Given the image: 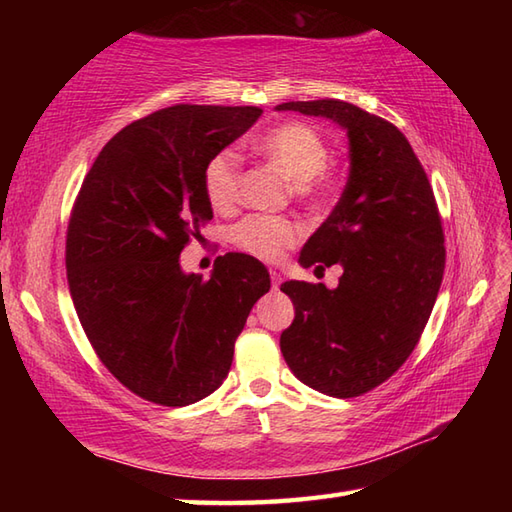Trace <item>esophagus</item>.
Listing matches in <instances>:
<instances>
[{"instance_id":"34e87169","label":"esophagus","mask_w":512,"mask_h":512,"mask_svg":"<svg viewBox=\"0 0 512 512\" xmlns=\"http://www.w3.org/2000/svg\"><path fill=\"white\" fill-rule=\"evenodd\" d=\"M270 279H273V288L275 290L281 286V281H284V277H281V273H277V270H270Z\"/></svg>"}]
</instances>
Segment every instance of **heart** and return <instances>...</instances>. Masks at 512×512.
Masks as SVG:
<instances>
[{
  "instance_id": "heart-1",
  "label": "heart",
  "mask_w": 512,
  "mask_h": 512,
  "mask_svg": "<svg viewBox=\"0 0 512 512\" xmlns=\"http://www.w3.org/2000/svg\"><path fill=\"white\" fill-rule=\"evenodd\" d=\"M255 151L275 165L288 180L297 184L299 193L308 195L328 167L330 149L317 129L306 123H286L270 129L255 140ZM242 160L233 149H222L206 162L204 193L215 211H231L239 198ZM301 228L279 215H248L233 226L231 242L244 253L277 262L284 250L295 246Z\"/></svg>"
}]
</instances>
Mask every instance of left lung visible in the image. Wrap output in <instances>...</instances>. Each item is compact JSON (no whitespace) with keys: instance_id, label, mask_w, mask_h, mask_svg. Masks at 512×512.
I'll return each mask as SVG.
<instances>
[{"instance_id":"8db88e82","label":"left lung","mask_w":512,"mask_h":512,"mask_svg":"<svg viewBox=\"0 0 512 512\" xmlns=\"http://www.w3.org/2000/svg\"><path fill=\"white\" fill-rule=\"evenodd\" d=\"M275 110L328 118L350 140L345 189L299 255L303 268L339 264L343 275L332 290L281 284L295 306L281 354L303 385L361 396L407 361L431 317L447 255L436 198L409 140L383 118L336 99Z\"/></svg>"}]
</instances>
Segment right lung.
<instances>
[{
    "instance_id": "1",
    "label": "right lung",
    "mask_w": 512,
    "mask_h": 512,
    "mask_svg": "<svg viewBox=\"0 0 512 512\" xmlns=\"http://www.w3.org/2000/svg\"><path fill=\"white\" fill-rule=\"evenodd\" d=\"M259 107L173 105L123 127L74 202L65 268L76 314L103 365L136 396L187 407L224 383L255 301L262 262L217 257L211 279L180 253L211 220L204 167L246 134Z\"/></svg>"
}]
</instances>
